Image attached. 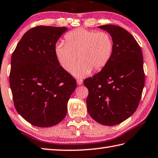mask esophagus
<instances>
[{
  "instance_id": "34e87169",
  "label": "esophagus",
  "mask_w": 158,
  "mask_h": 158,
  "mask_svg": "<svg viewBox=\"0 0 158 158\" xmlns=\"http://www.w3.org/2000/svg\"><path fill=\"white\" fill-rule=\"evenodd\" d=\"M76 82H77V84H78V85H81L83 83V80L82 79H77Z\"/></svg>"
}]
</instances>
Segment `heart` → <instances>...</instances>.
<instances>
[{
	"mask_svg": "<svg viewBox=\"0 0 158 158\" xmlns=\"http://www.w3.org/2000/svg\"><path fill=\"white\" fill-rule=\"evenodd\" d=\"M114 42L111 35L105 31L78 28L65 35V43L56 44L54 53L60 66L67 71L73 69L78 59L80 62L72 71L78 78L102 69L111 59Z\"/></svg>",
	"mask_w": 158,
	"mask_h": 158,
	"instance_id": "heart-1",
	"label": "heart"
}]
</instances>
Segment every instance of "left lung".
Masks as SVG:
<instances>
[{"label": "left lung", "instance_id": "1", "mask_svg": "<svg viewBox=\"0 0 158 158\" xmlns=\"http://www.w3.org/2000/svg\"><path fill=\"white\" fill-rule=\"evenodd\" d=\"M98 27L111 35L114 51L106 66L83 82L89 90L87 111L98 123L114 126L129 118L139 105L145 80L143 56L126 29L112 25Z\"/></svg>", "mask_w": 158, "mask_h": 158}]
</instances>
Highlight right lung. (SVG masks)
Returning <instances> with one entry per match:
<instances>
[{"label":"right lung","instance_id":"add662e5","mask_svg":"<svg viewBox=\"0 0 158 158\" xmlns=\"http://www.w3.org/2000/svg\"><path fill=\"white\" fill-rule=\"evenodd\" d=\"M67 27L38 26L23 35L11 59L10 85L17 112L32 125L49 127L67 115L76 81L56 58Z\"/></svg>","mask_w":158,"mask_h":158}]
</instances>
